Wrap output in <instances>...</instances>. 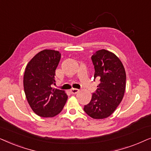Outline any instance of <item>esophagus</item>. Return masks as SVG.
<instances>
[{"label": "esophagus", "instance_id": "esophagus-1", "mask_svg": "<svg viewBox=\"0 0 151 151\" xmlns=\"http://www.w3.org/2000/svg\"><path fill=\"white\" fill-rule=\"evenodd\" d=\"M70 92H71V94H77L78 92H79V89H77V88H72V89H70Z\"/></svg>", "mask_w": 151, "mask_h": 151}]
</instances>
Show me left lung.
I'll return each instance as SVG.
<instances>
[{
    "mask_svg": "<svg viewBox=\"0 0 151 151\" xmlns=\"http://www.w3.org/2000/svg\"><path fill=\"white\" fill-rule=\"evenodd\" d=\"M94 78L100 79L96 93L84 106V111L94 119L107 118L113 113L123 99L126 74L122 61L112 52L99 50L92 56Z\"/></svg>",
    "mask_w": 151,
    "mask_h": 151,
    "instance_id": "left-lung-1",
    "label": "left lung"
}]
</instances>
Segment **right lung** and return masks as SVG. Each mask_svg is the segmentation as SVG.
Wrapping results in <instances>:
<instances>
[{"label":"right lung","mask_w":151,"mask_h":151,"mask_svg":"<svg viewBox=\"0 0 151 151\" xmlns=\"http://www.w3.org/2000/svg\"><path fill=\"white\" fill-rule=\"evenodd\" d=\"M61 53L43 50L28 62L23 76L26 99L34 112L41 117H53L59 114L67 101L64 90L52 88L55 85V70Z\"/></svg>","instance_id":"1"}]
</instances>
